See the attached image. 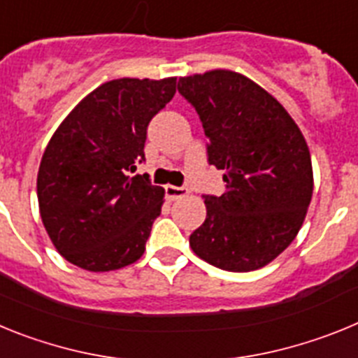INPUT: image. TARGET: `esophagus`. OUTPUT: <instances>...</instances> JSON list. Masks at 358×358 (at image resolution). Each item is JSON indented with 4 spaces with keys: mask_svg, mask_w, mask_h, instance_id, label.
Instances as JSON below:
<instances>
[{
    "mask_svg": "<svg viewBox=\"0 0 358 358\" xmlns=\"http://www.w3.org/2000/svg\"><path fill=\"white\" fill-rule=\"evenodd\" d=\"M164 192H166V197H169L170 201H177V199H182L188 195V188H185V186L166 185L164 186Z\"/></svg>",
    "mask_w": 358,
    "mask_h": 358,
    "instance_id": "esophagus-1",
    "label": "esophagus"
}]
</instances>
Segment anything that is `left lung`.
Returning <instances> with one entry per match:
<instances>
[{"label": "left lung", "mask_w": 358, "mask_h": 358, "mask_svg": "<svg viewBox=\"0 0 358 358\" xmlns=\"http://www.w3.org/2000/svg\"><path fill=\"white\" fill-rule=\"evenodd\" d=\"M208 136V163L226 192L204 195L206 220L189 235L195 255L231 273L273 262L301 229L314 176L310 150L285 107L227 69L179 78Z\"/></svg>", "instance_id": "8db88e82"}]
</instances>
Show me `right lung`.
Returning <instances> with one entry per match:
<instances>
[{"instance_id": "add662e5", "label": "right lung", "mask_w": 358, "mask_h": 358, "mask_svg": "<svg viewBox=\"0 0 358 358\" xmlns=\"http://www.w3.org/2000/svg\"><path fill=\"white\" fill-rule=\"evenodd\" d=\"M177 78H118L66 116L37 173L43 224L69 264L107 273L140 260L164 189L131 177L145 159L150 120L176 94Z\"/></svg>"}]
</instances>
